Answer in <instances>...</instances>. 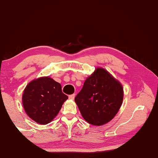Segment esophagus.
<instances>
[{
    "label": "esophagus",
    "mask_w": 158,
    "mask_h": 158,
    "mask_svg": "<svg viewBox=\"0 0 158 158\" xmlns=\"http://www.w3.org/2000/svg\"><path fill=\"white\" fill-rule=\"evenodd\" d=\"M69 98V99L73 100V99H74V98H75V94H73V95H70Z\"/></svg>",
    "instance_id": "1"
}]
</instances>
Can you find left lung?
<instances>
[{
  "mask_svg": "<svg viewBox=\"0 0 158 158\" xmlns=\"http://www.w3.org/2000/svg\"><path fill=\"white\" fill-rule=\"evenodd\" d=\"M123 95L121 83L106 70L98 67L87 78L75 102L87 123L101 126L115 117L123 103Z\"/></svg>",
  "mask_w": 158,
  "mask_h": 158,
  "instance_id": "obj_1",
  "label": "left lung"
}]
</instances>
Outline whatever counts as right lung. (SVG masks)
<instances>
[{"label":"right lung","mask_w":158,"mask_h":158,"mask_svg":"<svg viewBox=\"0 0 158 158\" xmlns=\"http://www.w3.org/2000/svg\"><path fill=\"white\" fill-rule=\"evenodd\" d=\"M68 98L62 92L60 84L50 77H43L26 86L23 105L30 118L40 125H47L55 118Z\"/></svg>","instance_id":"add662e5"}]
</instances>
